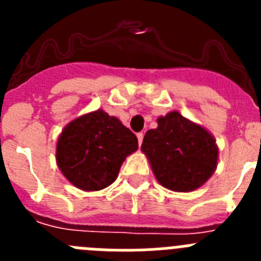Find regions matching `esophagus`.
<instances>
[{
	"label": "esophagus",
	"instance_id": "1",
	"mask_svg": "<svg viewBox=\"0 0 261 261\" xmlns=\"http://www.w3.org/2000/svg\"><path fill=\"white\" fill-rule=\"evenodd\" d=\"M137 138H138V145L142 144V140H144V133H137Z\"/></svg>",
	"mask_w": 261,
	"mask_h": 261
}]
</instances>
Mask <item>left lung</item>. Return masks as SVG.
<instances>
[{
    "label": "left lung",
    "instance_id": "left-lung-1",
    "mask_svg": "<svg viewBox=\"0 0 261 261\" xmlns=\"http://www.w3.org/2000/svg\"><path fill=\"white\" fill-rule=\"evenodd\" d=\"M141 150L146 154L156 180L176 192H190L208 180L217 167L218 149L202 126L174 111L147 130Z\"/></svg>",
    "mask_w": 261,
    "mask_h": 261
}]
</instances>
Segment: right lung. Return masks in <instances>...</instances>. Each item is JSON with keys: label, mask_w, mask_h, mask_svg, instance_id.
Listing matches in <instances>:
<instances>
[{"label": "right lung", "mask_w": 261, "mask_h": 261, "mask_svg": "<svg viewBox=\"0 0 261 261\" xmlns=\"http://www.w3.org/2000/svg\"><path fill=\"white\" fill-rule=\"evenodd\" d=\"M137 147L130 129L99 110L65 126L57 142L56 159L71 184L84 191H99L114 183L124 159Z\"/></svg>", "instance_id": "obj_1"}]
</instances>
